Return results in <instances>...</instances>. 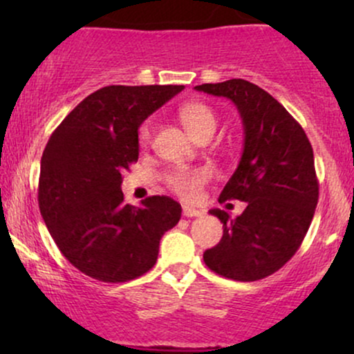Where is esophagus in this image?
<instances>
[{
    "label": "esophagus",
    "mask_w": 354,
    "mask_h": 354,
    "mask_svg": "<svg viewBox=\"0 0 354 354\" xmlns=\"http://www.w3.org/2000/svg\"><path fill=\"white\" fill-rule=\"evenodd\" d=\"M183 214H185L186 218H196V216H203L205 211L193 208V206H183Z\"/></svg>",
    "instance_id": "esophagus-1"
}]
</instances>
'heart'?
I'll return each mask as SVG.
<instances>
[{
	"mask_svg": "<svg viewBox=\"0 0 354 354\" xmlns=\"http://www.w3.org/2000/svg\"><path fill=\"white\" fill-rule=\"evenodd\" d=\"M180 120L194 140L206 135V133H214V128H216L214 111L208 104L200 103V101L181 106ZM149 138H151V124L145 123L140 129V143L146 145ZM209 178L211 171L206 168H180L168 173L166 183L178 196L185 198V200H196L200 196L203 186L209 181Z\"/></svg>",
	"mask_w": 354,
	"mask_h": 354,
	"instance_id": "b5f03b06",
	"label": "heart"
}]
</instances>
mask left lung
<instances>
[{"label":"left lung","mask_w":354,"mask_h":354,"mask_svg":"<svg viewBox=\"0 0 354 354\" xmlns=\"http://www.w3.org/2000/svg\"><path fill=\"white\" fill-rule=\"evenodd\" d=\"M194 89L233 101L245 128L241 160L219 203L245 201L246 209L234 219L223 209L209 211L223 223V238L203 259L225 278L258 281L293 258L311 225L319 194L311 143L283 104L250 81Z\"/></svg>","instance_id":"obj_1"}]
</instances>
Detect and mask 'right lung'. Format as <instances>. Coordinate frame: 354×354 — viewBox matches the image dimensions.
I'll use <instances>...</instances> for the list:
<instances>
[{"label": "right lung", "mask_w": 354, "mask_h": 354, "mask_svg": "<svg viewBox=\"0 0 354 354\" xmlns=\"http://www.w3.org/2000/svg\"><path fill=\"white\" fill-rule=\"evenodd\" d=\"M181 89L101 88L61 121L44 148L39 211L64 258L89 278L124 283L145 274L161 236L180 221L181 205L169 196L126 205L121 174L138 161V128Z\"/></svg>", "instance_id": "obj_1"}]
</instances>
